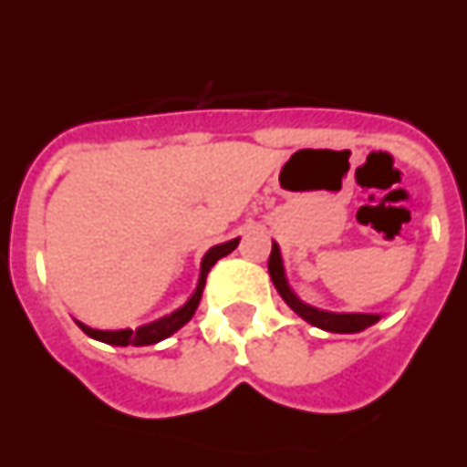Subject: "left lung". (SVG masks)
<instances>
[{
	"instance_id": "1",
	"label": "left lung",
	"mask_w": 467,
	"mask_h": 467,
	"mask_svg": "<svg viewBox=\"0 0 467 467\" xmlns=\"http://www.w3.org/2000/svg\"><path fill=\"white\" fill-rule=\"evenodd\" d=\"M269 275L274 280L275 290L283 296V301L299 317H304L306 323L316 325V327L325 329V332H337V334H356L362 329L372 327L381 320V313H334V311H323V308H316L311 304H304L299 296L295 295V290L287 283V275H285L283 257H280L278 243H274L269 257Z\"/></svg>"
}]
</instances>
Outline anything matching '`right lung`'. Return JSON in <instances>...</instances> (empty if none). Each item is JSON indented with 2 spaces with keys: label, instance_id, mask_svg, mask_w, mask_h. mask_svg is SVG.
I'll list each match as a JSON object with an SVG mask.
<instances>
[{
  "label": "right lung",
  "instance_id": "1",
  "mask_svg": "<svg viewBox=\"0 0 467 467\" xmlns=\"http://www.w3.org/2000/svg\"><path fill=\"white\" fill-rule=\"evenodd\" d=\"M241 238H234V241H226L220 243V245H213L205 253L203 262H201V275H198V283H196V290L193 295L189 296V301L184 306H180L177 311H172L171 316H163L154 323H147V325H140L138 329H93L88 325L79 323L81 329L88 334L90 339L95 341H102V344H109V346H151V344H159V341L168 339L171 334H175L177 329L184 327V325L192 320V316L196 313L198 308V301H201V295H203V287H205V278H208L210 269H213L217 259L226 257L229 253H234L238 245Z\"/></svg>",
  "mask_w": 467,
  "mask_h": 467
}]
</instances>
